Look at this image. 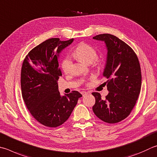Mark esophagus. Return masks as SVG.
<instances>
[{
  "instance_id": "34e87169",
  "label": "esophagus",
  "mask_w": 157,
  "mask_h": 157,
  "mask_svg": "<svg viewBox=\"0 0 157 157\" xmlns=\"http://www.w3.org/2000/svg\"><path fill=\"white\" fill-rule=\"evenodd\" d=\"M81 93H82V96H85V95H86L87 94H88V93H87V92H86V91H82Z\"/></svg>"
}]
</instances>
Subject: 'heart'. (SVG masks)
<instances>
[{
	"instance_id": "1",
	"label": "heart",
	"mask_w": 157,
	"mask_h": 157,
	"mask_svg": "<svg viewBox=\"0 0 157 157\" xmlns=\"http://www.w3.org/2000/svg\"><path fill=\"white\" fill-rule=\"evenodd\" d=\"M75 58L84 62L85 64H89L93 62V64L97 67L101 66V61L100 59H95L97 57L96 50L90 45L86 43L79 44L75 48L73 53ZM73 62L70 57H66L61 63V69L65 74H69L72 70Z\"/></svg>"
}]
</instances>
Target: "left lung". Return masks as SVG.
I'll return each mask as SVG.
<instances>
[{"mask_svg":"<svg viewBox=\"0 0 157 157\" xmlns=\"http://www.w3.org/2000/svg\"><path fill=\"white\" fill-rule=\"evenodd\" d=\"M106 43L108 53L103 75L109 91L103 99L93 93L95 104L93 110L104 122L115 124L124 120L135 106L141 86V72L137 56L126 42L113 35L104 33L93 37Z\"/></svg>","mask_w":157,"mask_h":157,"instance_id":"left-lung-1","label":"left lung"}]
</instances>
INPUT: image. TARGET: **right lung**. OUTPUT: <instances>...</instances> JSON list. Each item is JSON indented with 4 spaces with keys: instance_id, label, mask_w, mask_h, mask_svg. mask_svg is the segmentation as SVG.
<instances>
[{
    "instance_id": "1",
    "label": "right lung",
    "mask_w": 157,
    "mask_h": 157,
    "mask_svg": "<svg viewBox=\"0 0 157 157\" xmlns=\"http://www.w3.org/2000/svg\"><path fill=\"white\" fill-rule=\"evenodd\" d=\"M73 38H50L31 50L21 69V90L25 105L35 119L45 126L56 128L66 121L82 95L73 90L61 96L58 81L62 76L58 56Z\"/></svg>"
}]
</instances>
